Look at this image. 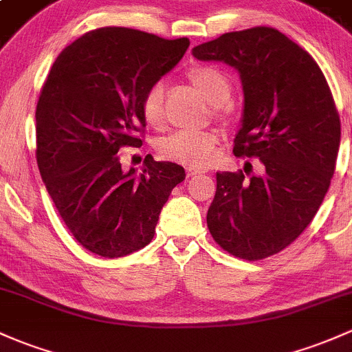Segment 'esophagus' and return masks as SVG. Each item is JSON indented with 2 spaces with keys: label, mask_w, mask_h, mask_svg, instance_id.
Instances as JSON below:
<instances>
[{
  "label": "esophagus",
  "mask_w": 352,
  "mask_h": 352,
  "mask_svg": "<svg viewBox=\"0 0 352 352\" xmlns=\"http://www.w3.org/2000/svg\"><path fill=\"white\" fill-rule=\"evenodd\" d=\"M203 173H205V171H203V169L192 168V166H191V168L186 169V176L188 177H192V176H196V175H203Z\"/></svg>",
  "instance_id": "34e87169"
}]
</instances>
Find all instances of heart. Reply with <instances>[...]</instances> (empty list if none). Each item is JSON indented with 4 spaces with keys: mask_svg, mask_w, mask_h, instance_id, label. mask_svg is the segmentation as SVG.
<instances>
[{
    "mask_svg": "<svg viewBox=\"0 0 352 352\" xmlns=\"http://www.w3.org/2000/svg\"><path fill=\"white\" fill-rule=\"evenodd\" d=\"M191 84L213 105H221L232 96V82L225 72L211 65H199L188 74ZM141 114L144 122L153 129H161L166 122L164 87L153 84L141 99ZM220 142L214 132L179 131L162 139L157 146L164 160L190 164L192 168H206L217 157V146Z\"/></svg>",
    "mask_w": 352,
    "mask_h": 352,
    "instance_id": "1",
    "label": "heart"
}]
</instances>
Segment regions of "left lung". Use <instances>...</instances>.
Wrapping results in <instances>:
<instances>
[{"instance_id": "obj_1", "label": "left lung", "mask_w": 352, "mask_h": 352, "mask_svg": "<svg viewBox=\"0 0 352 352\" xmlns=\"http://www.w3.org/2000/svg\"><path fill=\"white\" fill-rule=\"evenodd\" d=\"M192 55L238 70L245 105L233 154L262 164L250 177L217 173L208 230L238 258H267L307 228L329 190L341 142L331 89L316 60L270 26L225 33Z\"/></svg>"}]
</instances>
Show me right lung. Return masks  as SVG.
Wrapping results in <instances>:
<instances>
[{
	"mask_svg": "<svg viewBox=\"0 0 352 352\" xmlns=\"http://www.w3.org/2000/svg\"><path fill=\"white\" fill-rule=\"evenodd\" d=\"M190 47L188 38L105 26L63 48L36 104L41 179L75 240L119 258L153 240L160 213L186 173L146 156L124 171L122 147H141V99Z\"/></svg>",
	"mask_w": 352,
	"mask_h": 352,
	"instance_id": "1",
	"label": "right lung"
}]
</instances>
